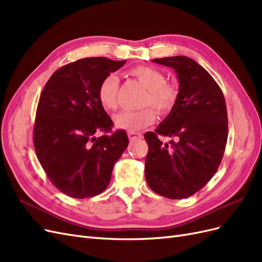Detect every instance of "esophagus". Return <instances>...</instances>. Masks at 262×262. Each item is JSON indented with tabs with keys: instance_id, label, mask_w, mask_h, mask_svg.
<instances>
[{
	"instance_id": "obj_1",
	"label": "esophagus",
	"mask_w": 262,
	"mask_h": 262,
	"mask_svg": "<svg viewBox=\"0 0 262 262\" xmlns=\"http://www.w3.org/2000/svg\"><path fill=\"white\" fill-rule=\"evenodd\" d=\"M140 137H141V134L140 133H128V138L130 140L137 139V138H140Z\"/></svg>"
}]
</instances>
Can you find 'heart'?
Returning <instances> with one entry per match:
<instances>
[{
  "instance_id": "b5f03b06",
  "label": "heart",
  "mask_w": 262,
  "mask_h": 262,
  "mask_svg": "<svg viewBox=\"0 0 262 262\" xmlns=\"http://www.w3.org/2000/svg\"><path fill=\"white\" fill-rule=\"evenodd\" d=\"M132 77L137 79L147 89L143 106H151L159 115H168L176 107L180 91L173 82L166 81V76L160 70L150 66H136L129 70ZM118 80L115 76L104 78L98 89V99L101 105L107 111L117 108ZM151 107L139 111H125L114 116L117 128L127 132H136L151 125L156 114Z\"/></svg>"
}]
</instances>
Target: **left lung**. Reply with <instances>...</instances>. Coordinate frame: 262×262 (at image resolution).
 I'll use <instances>...</instances> for the list:
<instances>
[{
	"label": "left lung",
	"instance_id": "1",
	"mask_svg": "<svg viewBox=\"0 0 262 262\" xmlns=\"http://www.w3.org/2000/svg\"><path fill=\"white\" fill-rule=\"evenodd\" d=\"M152 61L176 70L180 95L155 133L144 136L146 181L159 195L185 199L203 188L220 167L228 136L226 103L220 85L193 59L174 56ZM159 135L176 140L163 145Z\"/></svg>",
	"mask_w": 262,
	"mask_h": 262
}]
</instances>
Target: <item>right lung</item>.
Segmentation results:
<instances>
[{
  "label": "right lung",
  "instance_id": "add662e5",
  "mask_svg": "<svg viewBox=\"0 0 262 262\" xmlns=\"http://www.w3.org/2000/svg\"><path fill=\"white\" fill-rule=\"evenodd\" d=\"M125 62L80 59L55 71L43 86L34 125L35 151L51 183L70 198L105 190L128 145L125 130L112 132L114 124L98 99L101 81Z\"/></svg>",
  "mask_w": 262,
  "mask_h": 262
}]
</instances>
